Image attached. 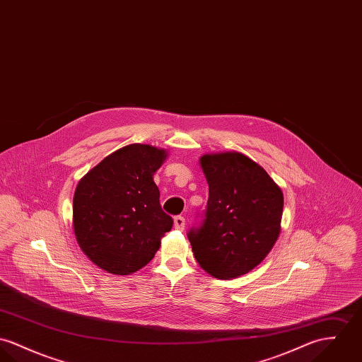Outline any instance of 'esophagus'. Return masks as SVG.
Returning a JSON list of instances; mask_svg holds the SVG:
<instances>
[{
	"label": "esophagus",
	"mask_w": 362,
	"mask_h": 362,
	"mask_svg": "<svg viewBox=\"0 0 362 362\" xmlns=\"http://www.w3.org/2000/svg\"><path fill=\"white\" fill-rule=\"evenodd\" d=\"M173 222H175V229H177V230H183L185 226H186V219L182 215L175 216Z\"/></svg>",
	"instance_id": "esophagus-1"
}]
</instances>
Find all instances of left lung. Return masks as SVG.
Here are the masks:
<instances>
[{
	"label": "left lung",
	"instance_id": "left-lung-1",
	"mask_svg": "<svg viewBox=\"0 0 362 362\" xmlns=\"http://www.w3.org/2000/svg\"><path fill=\"white\" fill-rule=\"evenodd\" d=\"M200 161L209 196L187 238L204 271L232 279L255 268L278 240L283 193L240 153L206 154Z\"/></svg>",
	"mask_w": 362,
	"mask_h": 362
}]
</instances>
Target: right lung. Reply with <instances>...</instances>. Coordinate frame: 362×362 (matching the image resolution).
Instances as JSON below:
<instances>
[{"label": "right lung", "mask_w": 362, "mask_h": 362, "mask_svg": "<svg viewBox=\"0 0 362 362\" xmlns=\"http://www.w3.org/2000/svg\"><path fill=\"white\" fill-rule=\"evenodd\" d=\"M166 154L130 144L93 168L76 187L74 229L83 252L101 269L129 275L146 267L173 219L153 180Z\"/></svg>", "instance_id": "1"}]
</instances>
